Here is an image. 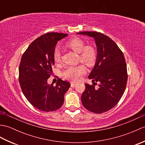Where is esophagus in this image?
Wrapping results in <instances>:
<instances>
[{"mask_svg":"<svg viewBox=\"0 0 145 145\" xmlns=\"http://www.w3.org/2000/svg\"><path fill=\"white\" fill-rule=\"evenodd\" d=\"M76 85V82H71V87H74Z\"/></svg>","mask_w":145,"mask_h":145,"instance_id":"34e87169","label":"esophagus"}]
</instances>
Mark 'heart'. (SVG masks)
I'll return each instance as SVG.
<instances>
[{
	"label": "heart",
	"mask_w": 145,
	"mask_h": 145,
	"mask_svg": "<svg viewBox=\"0 0 145 145\" xmlns=\"http://www.w3.org/2000/svg\"><path fill=\"white\" fill-rule=\"evenodd\" d=\"M66 46L76 54H79V60L88 67L93 66L97 60V52L92 46H85V42L82 39H73L68 42ZM54 60L55 63L60 61V51L57 49L54 53ZM85 72L83 65L67 67L63 72V76L67 80L76 81Z\"/></svg>",
	"instance_id": "1"
}]
</instances>
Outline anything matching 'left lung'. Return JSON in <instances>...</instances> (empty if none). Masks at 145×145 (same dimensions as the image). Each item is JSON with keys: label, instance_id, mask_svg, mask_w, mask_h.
I'll use <instances>...</instances> for the list:
<instances>
[{"label": "left lung", "instance_id": "left-lung-1", "mask_svg": "<svg viewBox=\"0 0 145 145\" xmlns=\"http://www.w3.org/2000/svg\"><path fill=\"white\" fill-rule=\"evenodd\" d=\"M77 34L95 39L97 60L88 76L93 85L85 84L82 103L86 109L95 113H103L118 103L127 86L128 75L124 55L115 42L97 32H82ZM99 83L96 89L94 84Z\"/></svg>", "mask_w": 145, "mask_h": 145}]
</instances>
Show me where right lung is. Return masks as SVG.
Masks as SVG:
<instances>
[{"instance_id": "right-lung-1", "label": "right lung", "mask_w": 145, "mask_h": 145, "mask_svg": "<svg viewBox=\"0 0 145 145\" xmlns=\"http://www.w3.org/2000/svg\"><path fill=\"white\" fill-rule=\"evenodd\" d=\"M66 33L50 32L35 39L27 48L19 65V83L24 96L35 108L44 112L59 109L64 95L70 87L69 82L58 78L55 86L47 80L55 62L54 53L58 41Z\"/></svg>"}]
</instances>
